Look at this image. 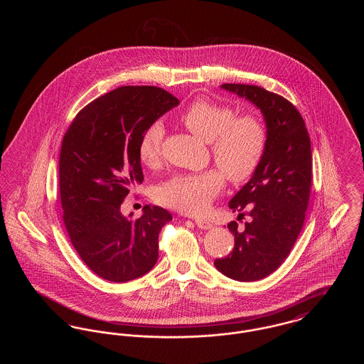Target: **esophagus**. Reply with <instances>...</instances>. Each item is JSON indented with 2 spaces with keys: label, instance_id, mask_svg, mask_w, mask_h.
Returning <instances> with one entry per match:
<instances>
[{
  "label": "esophagus",
  "instance_id": "obj_1",
  "mask_svg": "<svg viewBox=\"0 0 364 364\" xmlns=\"http://www.w3.org/2000/svg\"><path fill=\"white\" fill-rule=\"evenodd\" d=\"M195 224L199 226L200 229H210V228L213 226V224H211L210 221H208V220H205V218H196V220H195Z\"/></svg>",
  "mask_w": 364,
  "mask_h": 364
}]
</instances>
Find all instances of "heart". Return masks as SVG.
<instances>
[{
	"mask_svg": "<svg viewBox=\"0 0 364 364\" xmlns=\"http://www.w3.org/2000/svg\"><path fill=\"white\" fill-rule=\"evenodd\" d=\"M180 122L192 134L210 141L215 164L233 184L248 181L258 171L267 143V131L258 114L235 116L230 106L200 97L186 107ZM162 139L164 127L159 122L141 134L138 156L144 166L156 168L159 164ZM223 186L224 174L217 169L176 174L159 187L156 199L164 206L198 214L208 208Z\"/></svg>",
	"mask_w": 364,
	"mask_h": 364,
	"instance_id": "b5f03b06",
	"label": "heart"
}]
</instances>
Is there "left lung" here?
Instances as JSON below:
<instances>
[{"mask_svg":"<svg viewBox=\"0 0 364 364\" xmlns=\"http://www.w3.org/2000/svg\"><path fill=\"white\" fill-rule=\"evenodd\" d=\"M221 88L260 109L267 143L258 171L229 202L239 218L247 214L250 221L242 229L236 221L228 224L235 247L214 264L226 277L257 281L284 263L304 224L311 190V141L301 114L284 97L250 85L225 83Z\"/></svg>","mask_w":364,"mask_h":364,"instance_id":"1","label":"left lung"}]
</instances>
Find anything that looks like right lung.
I'll list each match as a JSON object with an SVG mask.
<instances>
[{
  "label": "right lung",
  "instance_id": "right-lung-1",
  "mask_svg": "<svg viewBox=\"0 0 364 364\" xmlns=\"http://www.w3.org/2000/svg\"><path fill=\"white\" fill-rule=\"evenodd\" d=\"M178 104L159 87H119L83 107L64 135L58 162L64 225L79 257L104 279L127 282L156 263L158 236L172 214L144 206L132 220L120 208L143 181L139 139Z\"/></svg>",
  "mask_w": 364,
  "mask_h": 364
}]
</instances>
